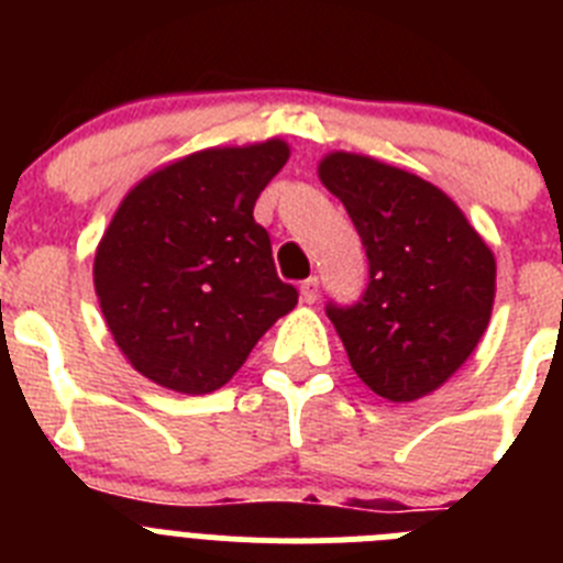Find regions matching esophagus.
I'll list each match as a JSON object with an SVG mask.
<instances>
[{
    "label": "esophagus",
    "instance_id": "1",
    "mask_svg": "<svg viewBox=\"0 0 563 563\" xmlns=\"http://www.w3.org/2000/svg\"><path fill=\"white\" fill-rule=\"evenodd\" d=\"M318 290H321V285H318L316 276H310V278H305V282H301V298H305L307 305H316Z\"/></svg>",
    "mask_w": 563,
    "mask_h": 563
}]
</instances>
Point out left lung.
<instances>
[{
  "label": "left lung",
  "mask_w": 563,
  "mask_h": 563,
  "mask_svg": "<svg viewBox=\"0 0 563 563\" xmlns=\"http://www.w3.org/2000/svg\"><path fill=\"white\" fill-rule=\"evenodd\" d=\"M318 174L369 258V285L355 305H327L352 369L391 402L429 395L467 361L490 321L494 253L417 174L346 152L324 157Z\"/></svg>",
  "instance_id": "obj_1"
}]
</instances>
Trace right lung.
Returning <instances> with one entry per match:
<instances>
[{"label": "right lung", "instance_id": "right-lung-1", "mask_svg": "<svg viewBox=\"0 0 563 563\" xmlns=\"http://www.w3.org/2000/svg\"><path fill=\"white\" fill-rule=\"evenodd\" d=\"M287 157L282 141L206 148L121 202L96 253V292L114 343L148 380L183 395L220 389L296 307L271 233L253 220Z\"/></svg>", "mask_w": 563, "mask_h": 563}]
</instances>
